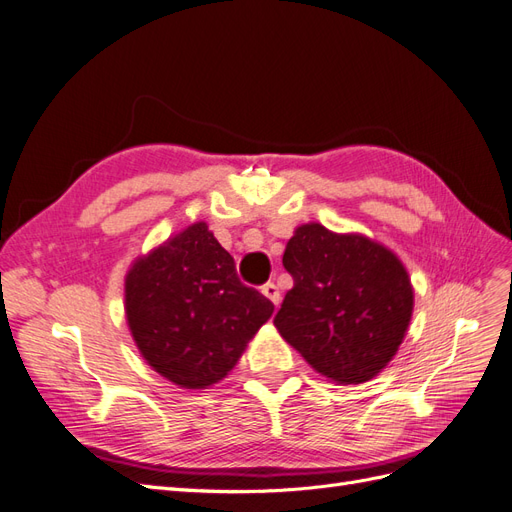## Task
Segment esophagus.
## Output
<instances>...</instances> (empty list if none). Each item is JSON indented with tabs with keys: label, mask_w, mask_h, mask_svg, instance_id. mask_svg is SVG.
<instances>
[{
	"label": "esophagus",
	"mask_w": 512,
	"mask_h": 512,
	"mask_svg": "<svg viewBox=\"0 0 512 512\" xmlns=\"http://www.w3.org/2000/svg\"><path fill=\"white\" fill-rule=\"evenodd\" d=\"M262 294L273 303V305H280L282 301V294H280V288H277L273 282H267L265 286H262Z\"/></svg>",
	"instance_id": "obj_1"
}]
</instances>
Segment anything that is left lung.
<instances>
[{
    "label": "left lung",
    "instance_id": "8db88e82",
    "mask_svg": "<svg viewBox=\"0 0 512 512\" xmlns=\"http://www.w3.org/2000/svg\"><path fill=\"white\" fill-rule=\"evenodd\" d=\"M294 286L273 324L318 374L337 384L367 382L404 342L414 290L401 260L363 235H337L309 222L286 243Z\"/></svg>",
    "mask_w": 512,
    "mask_h": 512
}]
</instances>
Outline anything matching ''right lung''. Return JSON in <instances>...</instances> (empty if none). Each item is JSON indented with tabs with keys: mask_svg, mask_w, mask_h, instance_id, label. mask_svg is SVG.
<instances>
[{
	"mask_svg": "<svg viewBox=\"0 0 512 512\" xmlns=\"http://www.w3.org/2000/svg\"><path fill=\"white\" fill-rule=\"evenodd\" d=\"M273 303L245 286L235 260L196 222L138 258L126 318L143 359L181 389H207L237 365Z\"/></svg>",
	"mask_w": 512,
	"mask_h": 512,
	"instance_id": "1",
	"label": "right lung"
}]
</instances>
